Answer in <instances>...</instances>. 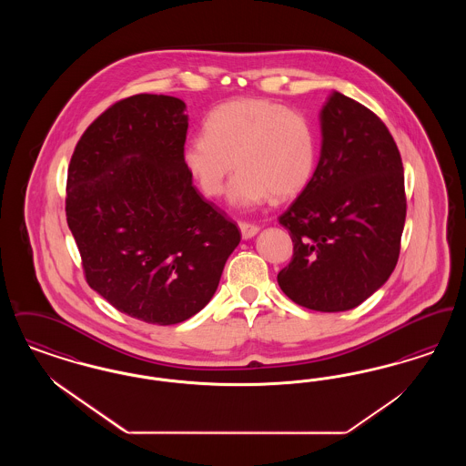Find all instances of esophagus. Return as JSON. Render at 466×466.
Instances as JSON below:
<instances>
[{"mask_svg": "<svg viewBox=\"0 0 466 466\" xmlns=\"http://www.w3.org/2000/svg\"><path fill=\"white\" fill-rule=\"evenodd\" d=\"M239 228H241V236H243V239H251V238H253V236H257V234H258V230H260L257 225L248 222H239Z\"/></svg>", "mask_w": 466, "mask_h": 466, "instance_id": "1", "label": "esophagus"}]
</instances>
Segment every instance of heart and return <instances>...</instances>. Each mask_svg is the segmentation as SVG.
Here are the masks:
<instances>
[{
  "label": "heart",
  "mask_w": 466,
  "mask_h": 466,
  "mask_svg": "<svg viewBox=\"0 0 466 466\" xmlns=\"http://www.w3.org/2000/svg\"><path fill=\"white\" fill-rule=\"evenodd\" d=\"M318 141L309 120L287 106L243 97L223 103L188 137L181 162L208 198H220L232 171L230 200L241 208L299 196L316 169Z\"/></svg>",
  "instance_id": "obj_1"
}]
</instances>
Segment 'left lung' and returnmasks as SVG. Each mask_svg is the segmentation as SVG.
<instances>
[{
    "label": "left lung",
    "instance_id": "left-lung-1",
    "mask_svg": "<svg viewBox=\"0 0 466 466\" xmlns=\"http://www.w3.org/2000/svg\"><path fill=\"white\" fill-rule=\"evenodd\" d=\"M321 156L279 217L293 243L278 283L295 304L353 309L399 262L407 199L399 147L374 111L333 92L319 113Z\"/></svg>",
    "mask_w": 466,
    "mask_h": 466
}]
</instances>
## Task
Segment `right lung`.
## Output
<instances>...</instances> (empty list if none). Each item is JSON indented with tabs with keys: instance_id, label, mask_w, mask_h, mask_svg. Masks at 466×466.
<instances>
[{
	"instance_id": "obj_1",
	"label": "right lung",
	"mask_w": 466,
	"mask_h": 466,
	"mask_svg": "<svg viewBox=\"0 0 466 466\" xmlns=\"http://www.w3.org/2000/svg\"><path fill=\"white\" fill-rule=\"evenodd\" d=\"M185 108L162 94L111 105L82 134L67 167V227L90 289L152 325L198 314L241 241L181 162Z\"/></svg>"
}]
</instances>
